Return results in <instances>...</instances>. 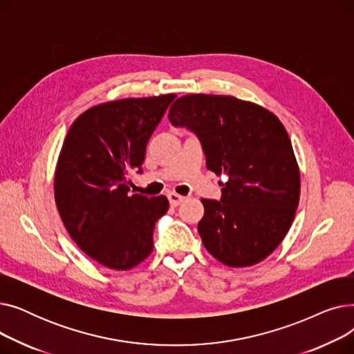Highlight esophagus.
I'll list each match as a JSON object with an SVG mask.
<instances>
[{
    "label": "esophagus",
    "mask_w": 354,
    "mask_h": 354,
    "mask_svg": "<svg viewBox=\"0 0 354 354\" xmlns=\"http://www.w3.org/2000/svg\"><path fill=\"white\" fill-rule=\"evenodd\" d=\"M167 199H169V202H171V205H172V207H178L179 203L185 199V196L178 195V194H175V192H169V194H167Z\"/></svg>",
    "instance_id": "esophagus-1"
}]
</instances>
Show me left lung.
<instances>
[{"label":"left lung","mask_w":354,"mask_h":354,"mask_svg":"<svg viewBox=\"0 0 354 354\" xmlns=\"http://www.w3.org/2000/svg\"><path fill=\"white\" fill-rule=\"evenodd\" d=\"M167 118L196 135L209 171L228 176L219 201L202 199L203 247L230 267L263 261L287 235L300 199L286 127L267 109L232 96H183Z\"/></svg>","instance_id":"left-lung-1"}]
</instances>
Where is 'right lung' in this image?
<instances>
[{
  "label": "right lung",
  "mask_w": 354,
  "mask_h": 354,
  "mask_svg": "<svg viewBox=\"0 0 354 354\" xmlns=\"http://www.w3.org/2000/svg\"><path fill=\"white\" fill-rule=\"evenodd\" d=\"M176 95L122 99L86 110L71 124L54 176V198L77 247L111 270H130L153 250L160 195H130L127 174L142 172L146 145Z\"/></svg>",
  "instance_id": "right-lung-1"
}]
</instances>
